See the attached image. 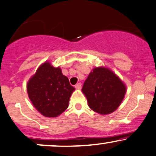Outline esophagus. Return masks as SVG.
<instances>
[{
	"label": "esophagus",
	"mask_w": 156,
	"mask_h": 156,
	"mask_svg": "<svg viewBox=\"0 0 156 156\" xmlns=\"http://www.w3.org/2000/svg\"><path fill=\"white\" fill-rule=\"evenodd\" d=\"M81 83H78L77 84H75V88L76 89H81Z\"/></svg>",
	"instance_id": "34e87169"
}]
</instances>
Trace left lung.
<instances>
[{"label":"left lung","mask_w":156,"mask_h":156,"mask_svg":"<svg viewBox=\"0 0 156 156\" xmlns=\"http://www.w3.org/2000/svg\"><path fill=\"white\" fill-rule=\"evenodd\" d=\"M90 108L101 115H109L119 108L126 92L125 83L105 66L90 72L82 87Z\"/></svg>","instance_id":"8db88e82"}]
</instances>
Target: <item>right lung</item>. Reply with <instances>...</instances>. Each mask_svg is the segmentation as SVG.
<instances>
[{
	"mask_svg": "<svg viewBox=\"0 0 156 156\" xmlns=\"http://www.w3.org/2000/svg\"><path fill=\"white\" fill-rule=\"evenodd\" d=\"M28 96L35 108L45 117H58L67 109L75 88L61 69L49 61L39 66L27 83Z\"/></svg>",
	"mask_w": 156,
	"mask_h": 156,
	"instance_id": "obj_1",
	"label": "right lung"
}]
</instances>
